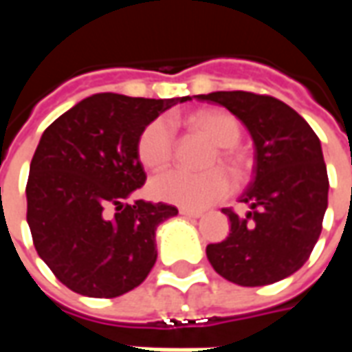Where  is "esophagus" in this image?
Masks as SVG:
<instances>
[{
    "label": "esophagus",
    "mask_w": 352,
    "mask_h": 352,
    "mask_svg": "<svg viewBox=\"0 0 352 352\" xmlns=\"http://www.w3.org/2000/svg\"><path fill=\"white\" fill-rule=\"evenodd\" d=\"M179 213L183 214V217H188V219H199L201 217L199 211H192V209H179Z\"/></svg>",
    "instance_id": "obj_1"
}]
</instances>
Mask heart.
Returning a JSON list of instances; mask_svg holds the SVG:
<instances>
[{
	"label": "heart",
	"mask_w": 352,
	"mask_h": 352,
	"mask_svg": "<svg viewBox=\"0 0 352 352\" xmlns=\"http://www.w3.org/2000/svg\"><path fill=\"white\" fill-rule=\"evenodd\" d=\"M184 122L214 143V151H211L206 164L207 168L214 169L204 173L181 169L169 171L154 179L151 192L156 199L183 209H206L226 198L232 190L230 175L217 166H224L237 181H243L249 173V156L237 146L241 139V122L224 109H199L186 116ZM173 153L175 138L171 126L164 118L146 124L138 139V158L143 168L162 171L171 164Z\"/></svg>",
	"instance_id": "obj_1"
}]
</instances>
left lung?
<instances>
[{
  "mask_svg": "<svg viewBox=\"0 0 352 352\" xmlns=\"http://www.w3.org/2000/svg\"><path fill=\"white\" fill-rule=\"evenodd\" d=\"M196 98L228 109L254 143V177L239 198L249 213L222 209L230 234L207 245V258L219 275L241 287L285 279L307 262L328 207V173L317 133L272 96L234 90Z\"/></svg>",
  "mask_w": 352,
  "mask_h": 352,
  "instance_id": "8db88e82",
  "label": "left lung"
}]
</instances>
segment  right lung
I'll use <instances>...</instances> for the list:
<instances>
[{"mask_svg":"<svg viewBox=\"0 0 352 352\" xmlns=\"http://www.w3.org/2000/svg\"><path fill=\"white\" fill-rule=\"evenodd\" d=\"M188 100L94 94L43 131L26 184L28 224L37 254L73 292L116 298L151 273L156 228L179 211L124 199L145 184L143 128Z\"/></svg>","mask_w":352,"mask_h":352,"instance_id":"add662e5","label":"right lung"}]
</instances>
